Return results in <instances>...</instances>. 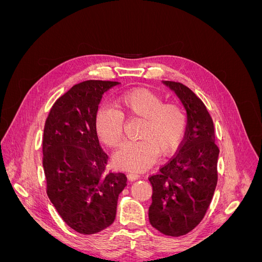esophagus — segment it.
Returning <instances> with one entry per match:
<instances>
[{
  "mask_svg": "<svg viewBox=\"0 0 262 262\" xmlns=\"http://www.w3.org/2000/svg\"><path fill=\"white\" fill-rule=\"evenodd\" d=\"M139 178H140L139 173H136V172H129V173H128V179H129L130 181H136V180H138Z\"/></svg>",
  "mask_w": 262,
  "mask_h": 262,
  "instance_id": "34e87169",
  "label": "esophagus"
}]
</instances>
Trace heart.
<instances>
[{"label": "heart", "mask_w": 262, "mask_h": 262, "mask_svg": "<svg viewBox=\"0 0 262 262\" xmlns=\"http://www.w3.org/2000/svg\"><path fill=\"white\" fill-rule=\"evenodd\" d=\"M115 108L101 107L95 116V130L102 143L117 147L123 137V118L141 119L140 140L126 142L115 155L117 167L142 171L149 168L158 154L176 150L184 139L187 116L177 102L164 101L155 92L137 89L121 94L114 101Z\"/></svg>", "instance_id": "obj_1"}]
</instances>
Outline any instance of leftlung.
<instances>
[{
    "mask_svg": "<svg viewBox=\"0 0 262 262\" xmlns=\"http://www.w3.org/2000/svg\"><path fill=\"white\" fill-rule=\"evenodd\" d=\"M163 83L185 106L187 128L175 156L148 178L153 187L148 219L157 231L178 237L191 232L208 211L217 184L220 149L202 100L184 84Z\"/></svg>",
    "mask_w": 262,
    "mask_h": 262,
    "instance_id": "obj_1",
    "label": "left lung"
}]
</instances>
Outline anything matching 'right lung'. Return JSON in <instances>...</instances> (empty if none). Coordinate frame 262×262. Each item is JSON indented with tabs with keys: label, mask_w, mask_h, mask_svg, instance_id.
Here are the masks:
<instances>
[{
	"label": "right lung",
	"mask_w": 262,
	"mask_h": 262,
	"mask_svg": "<svg viewBox=\"0 0 262 262\" xmlns=\"http://www.w3.org/2000/svg\"><path fill=\"white\" fill-rule=\"evenodd\" d=\"M120 84L90 80L74 85L54 102L46 120L42 165L47 194L62 220L84 235L112 225L123 172L106 171L108 155L95 130L102 94Z\"/></svg>",
	"instance_id": "add662e5"
}]
</instances>
